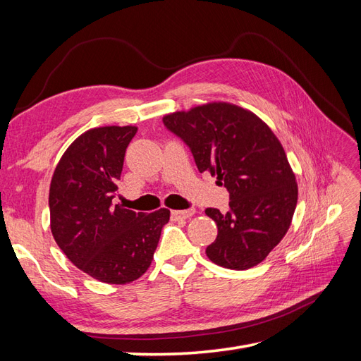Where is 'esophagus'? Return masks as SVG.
<instances>
[{"label": "esophagus", "mask_w": 361, "mask_h": 361, "mask_svg": "<svg viewBox=\"0 0 361 361\" xmlns=\"http://www.w3.org/2000/svg\"><path fill=\"white\" fill-rule=\"evenodd\" d=\"M195 214V209H185V211H171V220L179 221V220H187Z\"/></svg>", "instance_id": "obj_1"}]
</instances>
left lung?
<instances>
[{"label":"left lung","instance_id":"1","mask_svg":"<svg viewBox=\"0 0 361 361\" xmlns=\"http://www.w3.org/2000/svg\"><path fill=\"white\" fill-rule=\"evenodd\" d=\"M192 152L199 171H209L231 194V211H204L218 235L206 255L228 269L260 264L289 231L298 200L288 157L271 128L231 102H207L162 117Z\"/></svg>","mask_w":361,"mask_h":361}]
</instances>
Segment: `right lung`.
Returning <instances> with one entry per match:
<instances>
[{"label": "right lung", "instance_id": "right-lung-1", "mask_svg": "<svg viewBox=\"0 0 361 361\" xmlns=\"http://www.w3.org/2000/svg\"><path fill=\"white\" fill-rule=\"evenodd\" d=\"M137 126H101L72 141L49 187L51 232L72 264L108 285H126L147 271L166 207L143 214L113 204L125 152Z\"/></svg>", "mask_w": 361, "mask_h": 361}]
</instances>
